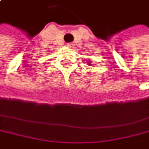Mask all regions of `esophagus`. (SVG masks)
<instances>
[{
  "label": "esophagus",
  "instance_id": "esophagus-1",
  "mask_svg": "<svg viewBox=\"0 0 149 149\" xmlns=\"http://www.w3.org/2000/svg\"><path fill=\"white\" fill-rule=\"evenodd\" d=\"M67 46L70 47V48H72V47H74V44L73 43H68Z\"/></svg>",
  "mask_w": 149,
  "mask_h": 149
}]
</instances>
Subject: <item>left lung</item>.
Instances as JSON below:
<instances>
[{"mask_svg":"<svg viewBox=\"0 0 149 149\" xmlns=\"http://www.w3.org/2000/svg\"><path fill=\"white\" fill-rule=\"evenodd\" d=\"M90 64H91V62H90V63H89V65H90Z\"/></svg>","mask_w":149,"mask_h":149,"instance_id":"8db88e82","label":"left lung"}]
</instances>
